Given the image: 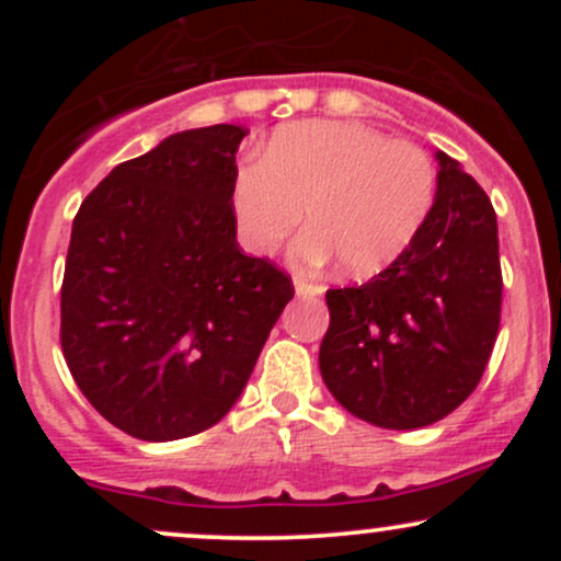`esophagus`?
Segmentation results:
<instances>
[{"instance_id":"1","label":"esophagus","mask_w":561,"mask_h":561,"mask_svg":"<svg viewBox=\"0 0 561 561\" xmlns=\"http://www.w3.org/2000/svg\"><path fill=\"white\" fill-rule=\"evenodd\" d=\"M295 293H298L300 298H317V295L324 293V287L317 285V282L298 276V279H295Z\"/></svg>"}]
</instances>
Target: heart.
Instances as JSON below:
<instances>
[{"instance_id": "heart-1", "label": "heart", "mask_w": 561, "mask_h": 561, "mask_svg": "<svg viewBox=\"0 0 561 561\" xmlns=\"http://www.w3.org/2000/svg\"><path fill=\"white\" fill-rule=\"evenodd\" d=\"M437 197L433 158L353 121H300L268 139L263 160L231 182L237 231L253 255H274L306 221L293 248L300 268L334 259L353 276L388 268L414 244Z\"/></svg>"}]
</instances>
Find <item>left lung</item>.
<instances>
[{"instance_id": "8db88e82", "label": "left lung", "mask_w": 561, "mask_h": 561, "mask_svg": "<svg viewBox=\"0 0 561 561\" xmlns=\"http://www.w3.org/2000/svg\"><path fill=\"white\" fill-rule=\"evenodd\" d=\"M435 158V208L414 244L366 285L327 289L321 379L345 411L385 430L427 427L459 409L499 334L495 210L454 158Z\"/></svg>"}]
</instances>
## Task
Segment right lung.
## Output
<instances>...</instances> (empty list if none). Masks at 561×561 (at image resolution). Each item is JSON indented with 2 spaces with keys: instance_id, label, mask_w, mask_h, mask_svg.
Listing matches in <instances>:
<instances>
[{
  "instance_id": "obj_1",
  "label": "right lung",
  "mask_w": 561,
  "mask_h": 561,
  "mask_svg": "<svg viewBox=\"0 0 561 561\" xmlns=\"http://www.w3.org/2000/svg\"><path fill=\"white\" fill-rule=\"evenodd\" d=\"M248 128L171 134L81 203L60 293V343L87 401L165 443L229 414L295 289L237 244L231 182Z\"/></svg>"
}]
</instances>
